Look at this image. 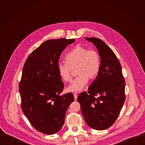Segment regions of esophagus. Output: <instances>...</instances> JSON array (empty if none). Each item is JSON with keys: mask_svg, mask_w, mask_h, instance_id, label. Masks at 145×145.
Masks as SVG:
<instances>
[{"mask_svg": "<svg viewBox=\"0 0 145 145\" xmlns=\"http://www.w3.org/2000/svg\"><path fill=\"white\" fill-rule=\"evenodd\" d=\"M74 94V99H75V101H76L77 100V97H78V95L75 94V93H74L73 94Z\"/></svg>", "mask_w": 145, "mask_h": 145, "instance_id": "34e87169", "label": "esophagus"}]
</instances>
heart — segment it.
<instances>
[{
	"label": "heart",
	"instance_id": "b5f03b06",
	"mask_svg": "<svg viewBox=\"0 0 145 145\" xmlns=\"http://www.w3.org/2000/svg\"><path fill=\"white\" fill-rule=\"evenodd\" d=\"M65 60L66 62H59L57 65L59 74L62 80L70 82L75 70L78 75L67 87L69 91H80L86 86L88 79H95L100 71L101 57L98 52L82 45L76 46L69 52Z\"/></svg>",
	"mask_w": 145,
	"mask_h": 145
}]
</instances>
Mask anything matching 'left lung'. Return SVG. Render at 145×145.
<instances>
[{"label": "left lung", "mask_w": 145, "mask_h": 145, "mask_svg": "<svg viewBox=\"0 0 145 145\" xmlns=\"http://www.w3.org/2000/svg\"><path fill=\"white\" fill-rule=\"evenodd\" d=\"M85 39L97 48L101 68L88 93H80L77 100L87 124L94 129L104 130L114 124L123 105L125 81L121 63L111 48L99 39Z\"/></svg>", "instance_id": "left-lung-1"}]
</instances>
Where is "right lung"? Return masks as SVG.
Instances as JSON below:
<instances>
[{
    "label": "right lung",
    "instance_id": "add662e5",
    "mask_svg": "<svg viewBox=\"0 0 145 145\" xmlns=\"http://www.w3.org/2000/svg\"><path fill=\"white\" fill-rule=\"evenodd\" d=\"M75 39L44 42L28 56L20 83L21 108L32 126L46 135L59 131L69 106L74 101L72 93L60 95L64 88L57 65L61 54Z\"/></svg>",
    "mask_w": 145,
    "mask_h": 145
}]
</instances>
